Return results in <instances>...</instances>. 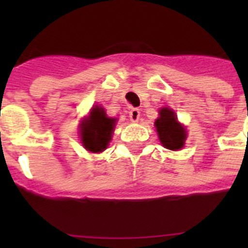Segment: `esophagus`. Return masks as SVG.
<instances>
[{
    "mask_svg": "<svg viewBox=\"0 0 248 248\" xmlns=\"http://www.w3.org/2000/svg\"><path fill=\"white\" fill-rule=\"evenodd\" d=\"M129 118H130V120L133 123H137L138 120H139L140 118V110L138 108H133L130 110V113H129Z\"/></svg>",
    "mask_w": 248,
    "mask_h": 248,
    "instance_id": "esophagus-1",
    "label": "esophagus"
}]
</instances>
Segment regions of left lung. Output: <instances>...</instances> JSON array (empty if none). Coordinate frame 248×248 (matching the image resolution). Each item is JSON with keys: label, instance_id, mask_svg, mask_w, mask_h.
Wrapping results in <instances>:
<instances>
[{"label": "left lung", "instance_id": "1", "mask_svg": "<svg viewBox=\"0 0 248 248\" xmlns=\"http://www.w3.org/2000/svg\"><path fill=\"white\" fill-rule=\"evenodd\" d=\"M155 128L160 143L169 150H180L185 145L187 134L186 129L177 122L176 114L172 109L164 107L159 110V118L155 120Z\"/></svg>", "mask_w": 248, "mask_h": 248}]
</instances>
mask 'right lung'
<instances>
[{
  "label": "right lung",
  "instance_id": "right-lung-1",
  "mask_svg": "<svg viewBox=\"0 0 248 248\" xmlns=\"http://www.w3.org/2000/svg\"><path fill=\"white\" fill-rule=\"evenodd\" d=\"M117 119L108 118L105 110L98 105L93 107L89 117L80 123V140L91 153H102L108 148Z\"/></svg>",
  "mask_w": 248,
  "mask_h": 248
}]
</instances>
